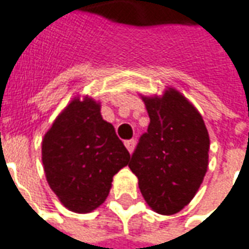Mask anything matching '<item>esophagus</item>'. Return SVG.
<instances>
[{
    "instance_id": "34e87169",
    "label": "esophagus",
    "mask_w": 249,
    "mask_h": 249,
    "mask_svg": "<svg viewBox=\"0 0 249 249\" xmlns=\"http://www.w3.org/2000/svg\"><path fill=\"white\" fill-rule=\"evenodd\" d=\"M124 146L127 147V150L130 153H133L135 147V140H128V141H124Z\"/></svg>"
}]
</instances>
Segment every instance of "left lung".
<instances>
[{"label": "left lung", "mask_w": 249, "mask_h": 249, "mask_svg": "<svg viewBox=\"0 0 249 249\" xmlns=\"http://www.w3.org/2000/svg\"><path fill=\"white\" fill-rule=\"evenodd\" d=\"M150 123L128 167L146 203L171 215L190 203L207 171L210 140L200 114L178 90L143 97Z\"/></svg>", "instance_id": "1"}]
</instances>
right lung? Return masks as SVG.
Here are the masks:
<instances>
[{
    "label": "right lung",
    "instance_id": "obj_1",
    "mask_svg": "<svg viewBox=\"0 0 249 249\" xmlns=\"http://www.w3.org/2000/svg\"><path fill=\"white\" fill-rule=\"evenodd\" d=\"M42 160L50 187L65 207L89 213L106 200L130 153L97 103L74 99L44 135Z\"/></svg>",
    "mask_w": 249,
    "mask_h": 249
}]
</instances>
